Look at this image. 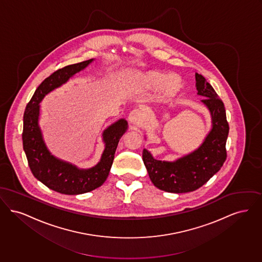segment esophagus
<instances>
[{
  "mask_svg": "<svg viewBox=\"0 0 262 262\" xmlns=\"http://www.w3.org/2000/svg\"><path fill=\"white\" fill-rule=\"evenodd\" d=\"M128 121L131 125H137L142 121V113L139 110H133L128 115Z\"/></svg>",
  "mask_w": 262,
  "mask_h": 262,
  "instance_id": "obj_1",
  "label": "esophagus"
}]
</instances>
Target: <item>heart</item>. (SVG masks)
Masks as SVG:
<instances>
[{"instance_id":"b5f03b06","label":"heart","mask_w":262,"mask_h":262,"mask_svg":"<svg viewBox=\"0 0 262 262\" xmlns=\"http://www.w3.org/2000/svg\"><path fill=\"white\" fill-rule=\"evenodd\" d=\"M145 80L151 87L161 85L162 91L168 97L176 95L183 86L182 80L177 74H167L159 70L148 71L145 75Z\"/></svg>"}]
</instances>
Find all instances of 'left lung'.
Listing matches in <instances>:
<instances>
[{
  "label": "left lung",
  "instance_id": "1",
  "mask_svg": "<svg viewBox=\"0 0 262 262\" xmlns=\"http://www.w3.org/2000/svg\"><path fill=\"white\" fill-rule=\"evenodd\" d=\"M198 95L211 117V129L201 146L173 161L156 160L148 149H143V161L152 184L168 193H188L202 187L226 160L229 125L223 102L205 77L195 73Z\"/></svg>",
  "mask_w": 262,
  "mask_h": 262
}]
</instances>
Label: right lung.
Wrapping results in <instances>:
<instances>
[{
  "label": "right lung",
  "instance_id": "1",
  "mask_svg": "<svg viewBox=\"0 0 262 262\" xmlns=\"http://www.w3.org/2000/svg\"><path fill=\"white\" fill-rule=\"evenodd\" d=\"M94 58L58 69L46 78L36 89L23 115V149L35 178L49 189L64 194L88 193L102 186L114 162V154L120 138L127 131L124 118L117 120L102 132L104 148L100 161L91 168H79L70 162L53 156L46 146L39 126L40 102L46 95L66 84L72 76L84 70Z\"/></svg>",
  "mask_w": 262,
  "mask_h": 262
}]
</instances>
